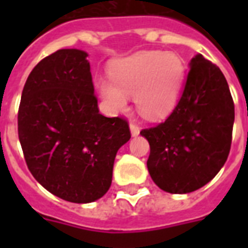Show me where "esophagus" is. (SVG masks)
I'll return each instance as SVG.
<instances>
[{"instance_id": "1", "label": "esophagus", "mask_w": 248, "mask_h": 248, "mask_svg": "<svg viewBox=\"0 0 248 248\" xmlns=\"http://www.w3.org/2000/svg\"><path fill=\"white\" fill-rule=\"evenodd\" d=\"M130 131H131V136H134V138H135V136H138L140 134L139 126L135 124H130Z\"/></svg>"}]
</instances>
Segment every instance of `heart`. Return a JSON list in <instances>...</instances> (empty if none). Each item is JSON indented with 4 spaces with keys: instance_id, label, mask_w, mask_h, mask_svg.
Here are the masks:
<instances>
[{
    "instance_id": "b5f03b06",
    "label": "heart",
    "mask_w": 248,
    "mask_h": 248,
    "mask_svg": "<svg viewBox=\"0 0 248 248\" xmlns=\"http://www.w3.org/2000/svg\"><path fill=\"white\" fill-rule=\"evenodd\" d=\"M184 63L175 52L139 51L114 60L108 78H97L95 87L104 108L118 113L127 107V95L140 114L162 120L172 112L184 81Z\"/></svg>"
}]
</instances>
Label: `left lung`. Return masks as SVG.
Masks as SVG:
<instances>
[{
    "instance_id": "left-lung-1",
    "label": "left lung",
    "mask_w": 248,
    "mask_h": 248,
    "mask_svg": "<svg viewBox=\"0 0 248 248\" xmlns=\"http://www.w3.org/2000/svg\"><path fill=\"white\" fill-rule=\"evenodd\" d=\"M189 67L169 118L140 132L151 145L152 180L172 194L194 192L216 176L229 155L234 124V103L219 67L201 54Z\"/></svg>"
}]
</instances>
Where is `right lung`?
I'll use <instances>...</instances> for the list:
<instances>
[{"mask_svg":"<svg viewBox=\"0 0 248 248\" xmlns=\"http://www.w3.org/2000/svg\"><path fill=\"white\" fill-rule=\"evenodd\" d=\"M87 52L62 48L27 78L17 134L29 171L45 189L73 203L108 192L114 158L131 138L127 121L99 113Z\"/></svg>","mask_w":248,"mask_h":248,"instance_id":"right-lung-1","label":"right lung"}]
</instances>
